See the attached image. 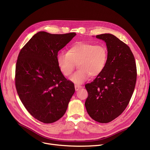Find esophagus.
I'll return each mask as SVG.
<instances>
[{
  "mask_svg": "<svg viewBox=\"0 0 150 150\" xmlns=\"http://www.w3.org/2000/svg\"><path fill=\"white\" fill-rule=\"evenodd\" d=\"M83 86H81V85H79V84H75V89L76 91H78L80 89L82 88Z\"/></svg>",
  "mask_w": 150,
  "mask_h": 150,
  "instance_id": "34e87169",
  "label": "esophagus"
}]
</instances>
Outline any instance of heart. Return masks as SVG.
<instances>
[{
    "label": "heart",
    "instance_id": "b5f03b06",
    "mask_svg": "<svg viewBox=\"0 0 150 150\" xmlns=\"http://www.w3.org/2000/svg\"><path fill=\"white\" fill-rule=\"evenodd\" d=\"M108 54V48L104 44L80 42L71 46L67 53H59L57 62L61 72L65 76L72 75L77 64L79 70L70 79L76 83H82L91 75L97 76L103 72Z\"/></svg>",
    "mask_w": 150,
    "mask_h": 150
}]
</instances>
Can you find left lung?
<instances>
[{
	"label": "left lung",
	"mask_w": 150,
	"mask_h": 150,
	"mask_svg": "<svg viewBox=\"0 0 150 150\" xmlns=\"http://www.w3.org/2000/svg\"><path fill=\"white\" fill-rule=\"evenodd\" d=\"M96 38L106 43L108 60L103 72L85 85L88 96L84 105L93 120L106 123L119 117L127 107L135 88L137 68L128 45L111 34Z\"/></svg>",
	"instance_id": "obj_1"
}]
</instances>
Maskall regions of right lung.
Returning a JSON list of instances; mask_svg holds the SVG:
<instances>
[{
	"instance_id": "right-lung-1",
	"label": "right lung",
	"mask_w": 150,
	"mask_h": 150,
	"mask_svg": "<svg viewBox=\"0 0 150 150\" xmlns=\"http://www.w3.org/2000/svg\"><path fill=\"white\" fill-rule=\"evenodd\" d=\"M75 35L39 31L18 55L15 72L18 94L28 112L44 123L64 115L75 92L74 84L59 70L57 56Z\"/></svg>"
}]
</instances>
